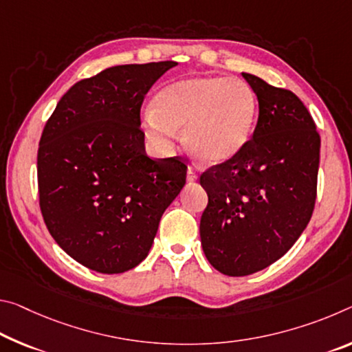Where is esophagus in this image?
<instances>
[{
	"mask_svg": "<svg viewBox=\"0 0 352 352\" xmlns=\"http://www.w3.org/2000/svg\"><path fill=\"white\" fill-rule=\"evenodd\" d=\"M186 180H188V183H194L197 180V174H196V170L192 169V167H188V172H186Z\"/></svg>",
	"mask_w": 352,
	"mask_h": 352,
	"instance_id": "34e87169",
	"label": "esophagus"
}]
</instances>
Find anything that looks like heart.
<instances>
[{"label":"heart","instance_id":"1","mask_svg":"<svg viewBox=\"0 0 352 352\" xmlns=\"http://www.w3.org/2000/svg\"><path fill=\"white\" fill-rule=\"evenodd\" d=\"M256 117V98L248 82L224 76H196L172 82L156 94L146 130L167 148L183 128L186 146L205 163L224 164L246 147Z\"/></svg>","mask_w":352,"mask_h":352}]
</instances>
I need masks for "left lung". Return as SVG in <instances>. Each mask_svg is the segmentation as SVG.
<instances>
[{
  "mask_svg": "<svg viewBox=\"0 0 352 352\" xmlns=\"http://www.w3.org/2000/svg\"><path fill=\"white\" fill-rule=\"evenodd\" d=\"M258 98L246 147L200 175L208 205L200 239L222 274H254L285 255L309 224L316 200L321 139L304 103L287 89L243 74Z\"/></svg>",
  "mask_w": 352,
  "mask_h": 352,
  "instance_id": "left-lung-1",
  "label": "left lung"
}]
</instances>
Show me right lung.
Here are the masks:
<instances>
[{"label": "right lung", "instance_id": "right-lung-1", "mask_svg": "<svg viewBox=\"0 0 352 352\" xmlns=\"http://www.w3.org/2000/svg\"><path fill=\"white\" fill-rule=\"evenodd\" d=\"M174 60L109 67L67 91L37 152L43 221L59 248L102 274L148 255L160 219L186 183L178 158L152 160L141 104Z\"/></svg>", "mask_w": 352, "mask_h": 352}]
</instances>
